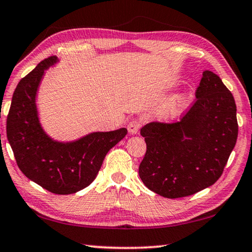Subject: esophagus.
<instances>
[{
	"label": "esophagus",
	"instance_id": "34e87169",
	"mask_svg": "<svg viewBox=\"0 0 252 252\" xmlns=\"http://www.w3.org/2000/svg\"><path fill=\"white\" fill-rule=\"evenodd\" d=\"M140 127H141V123L138 120H132L127 125V131H129L130 134H136L139 133Z\"/></svg>",
	"mask_w": 252,
	"mask_h": 252
}]
</instances>
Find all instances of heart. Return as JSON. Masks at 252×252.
I'll return each mask as SVG.
<instances>
[{
    "label": "heart",
    "instance_id": "b5f03b06",
    "mask_svg": "<svg viewBox=\"0 0 252 252\" xmlns=\"http://www.w3.org/2000/svg\"><path fill=\"white\" fill-rule=\"evenodd\" d=\"M186 99L183 96L174 99L171 102H169L167 105H164V108L162 109L161 114L164 119H173L176 118L179 113L181 112L185 105Z\"/></svg>",
    "mask_w": 252,
    "mask_h": 252
}]
</instances>
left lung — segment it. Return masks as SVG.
Instances as JSON below:
<instances>
[{"instance_id":"1","label":"left lung","mask_w":252,"mask_h":252,"mask_svg":"<svg viewBox=\"0 0 252 252\" xmlns=\"http://www.w3.org/2000/svg\"><path fill=\"white\" fill-rule=\"evenodd\" d=\"M195 97L179 122H151L141 129L147 152L139 176L164 198L188 197L212 186L236 146V102L219 76L204 71Z\"/></svg>"}]
</instances>
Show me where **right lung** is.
<instances>
[{
    "instance_id": "add662e5",
    "label": "right lung",
    "mask_w": 252,
    "mask_h": 252,
    "mask_svg": "<svg viewBox=\"0 0 252 252\" xmlns=\"http://www.w3.org/2000/svg\"><path fill=\"white\" fill-rule=\"evenodd\" d=\"M59 62L50 57L20 81L6 120V134L16 163L30 180L55 194H71L91 185L103 160L127 133L126 127L92 132L75 141L53 140L42 127L36 94L44 71Z\"/></svg>"
}]
</instances>
